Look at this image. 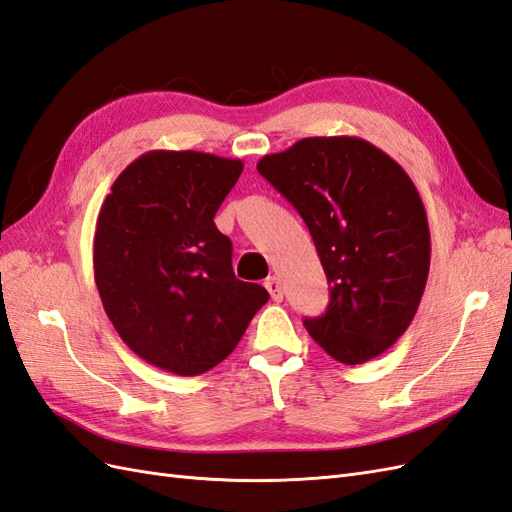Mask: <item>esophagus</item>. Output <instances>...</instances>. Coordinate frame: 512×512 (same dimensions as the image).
Listing matches in <instances>:
<instances>
[{
	"label": "esophagus",
	"mask_w": 512,
	"mask_h": 512,
	"mask_svg": "<svg viewBox=\"0 0 512 512\" xmlns=\"http://www.w3.org/2000/svg\"><path fill=\"white\" fill-rule=\"evenodd\" d=\"M265 286H267V291H269V295H271L273 302H282L284 289H282V282H280V278H276V276L267 278V280H265Z\"/></svg>",
	"instance_id": "34e87169"
}]
</instances>
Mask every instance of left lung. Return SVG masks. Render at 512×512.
Instances as JSON below:
<instances>
[{
	"label": "left lung",
	"instance_id": "obj_1",
	"mask_svg": "<svg viewBox=\"0 0 512 512\" xmlns=\"http://www.w3.org/2000/svg\"><path fill=\"white\" fill-rule=\"evenodd\" d=\"M256 169L302 215L326 271L330 304L304 319L308 334L345 365L389 350L430 271L426 208L408 173L358 136H308Z\"/></svg>",
	"mask_w": 512,
	"mask_h": 512
}]
</instances>
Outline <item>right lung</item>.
<instances>
[{
    "mask_svg": "<svg viewBox=\"0 0 512 512\" xmlns=\"http://www.w3.org/2000/svg\"><path fill=\"white\" fill-rule=\"evenodd\" d=\"M243 162L154 149L110 186L97 217L93 267L112 326L145 363L199 376L239 345L269 293L232 271L215 213Z\"/></svg>",
    "mask_w": 512,
    "mask_h": 512,
    "instance_id": "right-lung-1",
    "label": "right lung"
}]
</instances>
